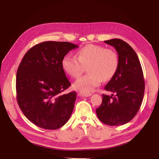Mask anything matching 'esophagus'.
Segmentation results:
<instances>
[{"instance_id": "1", "label": "esophagus", "mask_w": 159, "mask_h": 159, "mask_svg": "<svg viewBox=\"0 0 159 159\" xmlns=\"http://www.w3.org/2000/svg\"><path fill=\"white\" fill-rule=\"evenodd\" d=\"M92 95V93H84V92H82L80 91L79 93V96L80 97H90Z\"/></svg>"}]
</instances>
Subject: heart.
<instances>
[{
    "label": "heart",
    "instance_id": "b5f03b06",
    "mask_svg": "<svg viewBox=\"0 0 159 159\" xmlns=\"http://www.w3.org/2000/svg\"><path fill=\"white\" fill-rule=\"evenodd\" d=\"M77 57L66 55L61 60L64 70L73 78L82 75L87 67V75L73 84L75 89L84 93L93 91L103 80L112 79L119 67V58L115 51L95 44H87L77 51Z\"/></svg>",
    "mask_w": 159,
    "mask_h": 159
}]
</instances>
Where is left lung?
I'll list each match as a JSON object with an SVG mask.
<instances>
[{
    "instance_id": "obj_1",
    "label": "left lung",
    "mask_w": 159,
    "mask_h": 159,
    "mask_svg": "<svg viewBox=\"0 0 159 159\" xmlns=\"http://www.w3.org/2000/svg\"><path fill=\"white\" fill-rule=\"evenodd\" d=\"M116 51L119 67L105 90L115 96L102 95V103L96 113L103 124L122 125L137 115L141 106L145 90V81L138 56L129 45L121 39L104 41Z\"/></svg>"
}]
</instances>
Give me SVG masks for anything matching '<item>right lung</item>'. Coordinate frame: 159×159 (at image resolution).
<instances>
[{
    "instance_id": "right-lung-1",
    "label": "right lung",
    "mask_w": 159,
    "mask_h": 159,
    "mask_svg": "<svg viewBox=\"0 0 159 159\" xmlns=\"http://www.w3.org/2000/svg\"><path fill=\"white\" fill-rule=\"evenodd\" d=\"M77 47L47 41L31 48L22 58L16 74L17 102L26 117L38 127L56 129L70 117L77 93H62L71 84L61 60Z\"/></svg>"
}]
</instances>
